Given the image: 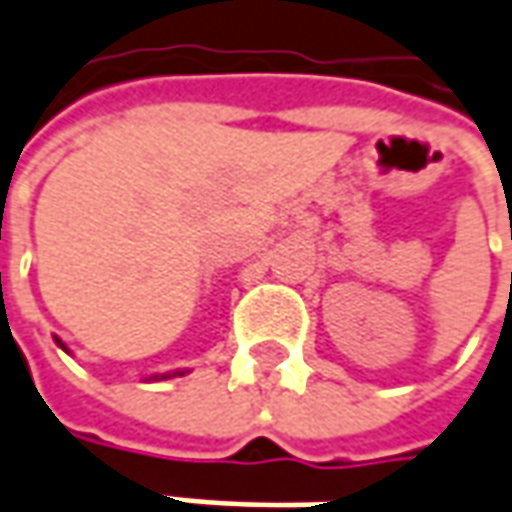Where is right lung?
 <instances>
[{
	"label": "right lung",
	"instance_id": "right-lung-1",
	"mask_svg": "<svg viewBox=\"0 0 512 512\" xmlns=\"http://www.w3.org/2000/svg\"><path fill=\"white\" fill-rule=\"evenodd\" d=\"M56 343L62 345V340H56ZM64 348V345H62ZM175 374H184V371H175ZM175 374H158V377H152V379H169V377H175Z\"/></svg>",
	"mask_w": 512,
	"mask_h": 512
}]
</instances>
